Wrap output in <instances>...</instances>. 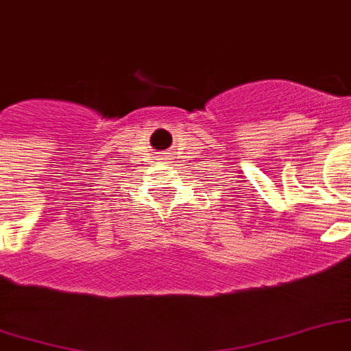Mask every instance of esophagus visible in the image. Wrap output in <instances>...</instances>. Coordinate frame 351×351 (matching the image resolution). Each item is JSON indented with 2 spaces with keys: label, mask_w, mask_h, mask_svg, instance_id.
Listing matches in <instances>:
<instances>
[{
  "label": "esophagus",
  "mask_w": 351,
  "mask_h": 351,
  "mask_svg": "<svg viewBox=\"0 0 351 351\" xmlns=\"http://www.w3.org/2000/svg\"><path fill=\"white\" fill-rule=\"evenodd\" d=\"M160 160H171V158H167V156H162V158H160Z\"/></svg>",
  "instance_id": "1"
}]
</instances>
